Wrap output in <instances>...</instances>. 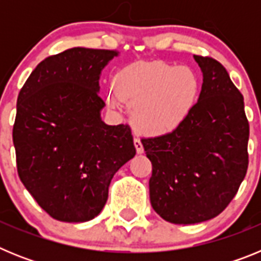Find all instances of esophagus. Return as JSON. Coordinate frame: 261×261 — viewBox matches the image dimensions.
Here are the masks:
<instances>
[{"instance_id":"obj_1","label":"esophagus","mask_w":261,"mask_h":261,"mask_svg":"<svg viewBox=\"0 0 261 261\" xmlns=\"http://www.w3.org/2000/svg\"><path fill=\"white\" fill-rule=\"evenodd\" d=\"M135 146H136V151H137L138 154L144 153V146H142V142L140 141V138L137 137L135 138Z\"/></svg>"}]
</instances>
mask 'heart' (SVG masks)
Here are the masks:
<instances>
[{
	"instance_id": "1",
	"label": "heart",
	"mask_w": 261,
	"mask_h": 261,
	"mask_svg": "<svg viewBox=\"0 0 261 261\" xmlns=\"http://www.w3.org/2000/svg\"><path fill=\"white\" fill-rule=\"evenodd\" d=\"M115 87L120 99L133 107L136 130L147 136L176 129L199 94V81L190 68L165 62L128 66L116 74Z\"/></svg>"
}]
</instances>
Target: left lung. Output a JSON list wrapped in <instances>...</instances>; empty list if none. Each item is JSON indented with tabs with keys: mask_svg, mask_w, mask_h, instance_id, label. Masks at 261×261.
Returning a JSON list of instances; mask_svg holds the SVG:
<instances>
[{
	"mask_svg": "<svg viewBox=\"0 0 261 261\" xmlns=\"http://www.w3.org/2000/svg\"><path fill=\"white\" fill-rule=\"evenodd\" d=\"M193 59L202 71L197 103L171 133L141 140L153 166L151 206L176 225L204 222L223 212L248 167L243 95L217 60Z\"/></svg>",
	"mask_w": 261,
	"mask_h": 261,
	"instance_id": "obj_1",
	"label": "left lung"
}]
</instances>
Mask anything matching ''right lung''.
Masks as SVG:
<instances>
[{
	"instance_id": "1",
	"label": "right lung",
	"mask_w": 261,
	"mask_h": 261,
	"mask_svg": "<svg viewBox=\"0 0 261 261\" xmlns=\"http://www.w3.org/2000/svg\"><path fill=\"white\" fill-rule=\"evenodd\" d=\"M117 50L70 48L39 64L20 89L13 142L18 175L40 208L62 222L102 212L114 175L136 154L130 128L107 125L102 70Z\"/></svg>"
}]
</instances>
